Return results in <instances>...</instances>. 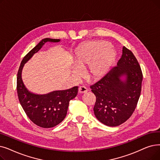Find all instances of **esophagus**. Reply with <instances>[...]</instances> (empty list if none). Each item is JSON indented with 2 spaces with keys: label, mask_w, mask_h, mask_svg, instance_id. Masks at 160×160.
Instances as JSON below:
<instances>
[{
  "label": "esophagus",
  "mask_w": 160,
  "mask_h": 160,
  "mask_svg": "<svg viewBox=\"0 0 160 160\" xmlns=\"http://www.w3.org/2000/svg\"><path fill=\"white\" fill-rule=\"evenodd\" d=\"M78 92L80 93H85L88 92V89L85 86H80L79 88Z\"/></svg>",
  "instance_id": "1"
}]
</instances>
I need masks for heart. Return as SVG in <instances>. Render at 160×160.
Returning a JSON list of instances; mask_svg holds the SVG:
<instances>
[{
	"label": "heart",
	"instance_id": "b5f03b06",
	"mask_svg": "<svg viewBox=\"0 0 160 160\" xmlns=\"http://www.w3.org/2000/svg\"><path fill=\"white\" fill-rule=\"evenodd\" d=\"M116 59V52L105 41L88 42L83 46L74 58L76 67L72 68V73L80 76L82 72L79 68L89 65L88 76L93 80L103 77L109 71Z\"/></svg>",
	"mask_w": 160,
	"mask_h": 160
}]
</instances>
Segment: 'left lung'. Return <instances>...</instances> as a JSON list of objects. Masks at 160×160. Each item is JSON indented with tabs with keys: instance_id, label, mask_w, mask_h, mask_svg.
Listing matches in <instances>:
<instances>
[{
	"instance_id": "1",
	"label": "left lung",
	"mask_w": 160,
	"mask_h": 160,
	"mask_svg": "<svg viewBox=\"0 0 160 160\" xmlns=\"http://www.w3.org/2000/svg\"><path fill=\"white\" fill-rule=\"evenodd\" d=\"M142 81V73L136 58L123 46L117 65L90 86L96 97L93 111L97 119L111 127L127 121L137 107Z\"/></svg>"
}]
</instances>
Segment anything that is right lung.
<instances>
[{"label": "right lung", "mask_w": 160, "mask_h": 160, "mask_svg": "<svg viewBox=\"0 0 160 160\" xmlns=\"http://www.w3.org/2000/svg\"><path fill=\"white\" fill-rule=\"evenodd\" d=\"M48 42H59L60 40L48 38L42 40L24 57L17 75V92L21 105L29 119L43 128L55 127L65 119L69 101L77 95L78 91V87L74 86L41 95L31 92L24 85L22 72L25 64Z\"/></svg>", "instance_id": "obj_1"}]
</instances>
